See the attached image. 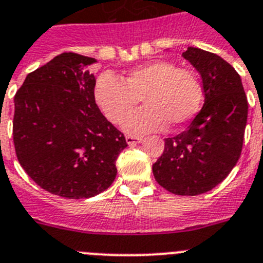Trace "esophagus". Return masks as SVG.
Masks as SVG:
<instances>
[{"mask_svg": "<svg viewBox=\"0 0 263 263\" xmlns=\"http://www.w3.org/2000/svg\"><path fill=\"white\" fill-rule=\"evenodd\" d=\"M126 140H127V143L129 144V145H134V144L141 143V141H143V137L134 136V135H127Z\"/></svg>", "mask_w": 263, "mask_h": 263, "instance_id": "esophagus-1", "label": "esophagus"}]
</instances>
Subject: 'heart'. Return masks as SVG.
<instances>
[{"mask_svg":"<svg viewBox=\"0 0 263 263\" xmlns=\"http://www.w3.org/2000/svg\"><path fill=\"white\" fill-rule=\"evenodd\" d=\"M140 99L147 107L130 115ZM94 99L111 123L119 124L124 119V131L143 135L162 131L169 124L173 128L187 124L202 108L204 90L194 69L156 60L132 68L123 80L111 73L101 74L94 86Z\"/></svg>","mask_w":263,"mask_h":263,"instance_id":"b5f03b06","label":"heart"}]
</instances>
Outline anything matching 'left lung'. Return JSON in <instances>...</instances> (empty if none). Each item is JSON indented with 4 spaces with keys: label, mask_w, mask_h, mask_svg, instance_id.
I'll use <instances>...</instances> for the list:
<instances>
[{
    "label": "left lung",
    "mask_w": 263,
    "mask_h": 263,
    "mask_svg": "<svg viewBox=\"0 0 263 263\" xmlns=\"http://www.w3.org/2000/svg\"><path fill=\"white\" fill-rule=\"evenodd\" d=\"M182 56L202 76L204 105L186 131L165 139L164 152L152 169L165 190L194 196L212 190L237 164L248 99L240 74L220 56L195 47Z\"/></svg>",
    "instance_id": "1"
}]
</instances>
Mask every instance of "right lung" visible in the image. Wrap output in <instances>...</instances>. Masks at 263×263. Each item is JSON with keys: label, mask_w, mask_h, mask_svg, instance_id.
<instances>
[{"label": "right lung", "mask_w": 263, "mask_h": 263, "mask_svg": "<svg viewBox=\"0 0 263 263\" xmlns=\"http://www.w3.org/2000/svg\"><path fill=\"white\" fill-rule=\"evenodd\" d=\"M96 59L64 52L28 73L14 97L13 140L28 177L51 194L84 199L110 187L126 137L99 111Z\"/></svg>", "instance_id": "1"}]
</instances>
